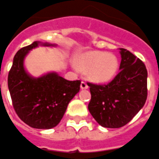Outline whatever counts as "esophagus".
<instances>
[{
	"label": "esophagus",
	"mask_w": 159,
	"mask_h": 159,
	"mask_svg": "<svg viewBox=\"0 0 159 159\" xmlns=\"http://www.w3.org/2000/svg\"><path fill=\"white\" fill-rule=\"evenodd\" d=\"M81 88H82V89H88V83H87L86 82H84V81H82V82H81Z\"/></svg>",
	"instance_id": "34e87169"
}]
</instances>
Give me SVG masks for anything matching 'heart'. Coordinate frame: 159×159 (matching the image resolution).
<instances>
[{"label":"heart","instance_id":"b5f03b06","mask_svg":"<svg viewBox=\"0 0 159 159\" xmlns=\"http://www.w3.org/2000/svg\"><path fill=\"white\" fill-rule=\"evenodd\" d=\"M81 70L88 71L96 82H106L112 79L118 69V60L112 53L93 51L80 56L77 61Z\"/></svg>","mask_w":159,"mask_h":159}]
</instances>
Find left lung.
Listing matches in <instances>:
<instances>
[{
  "instance_id": "obj_1",
  "label": "left lung",
  "mask_w": 159,
  "mask_h": 159,
  "mask_svg": "<svg viewBox=\"0 0 159 159\" xmlns=\"http://www.w3.org/2000/svg\"><path fill=\"white\" fill-rule=\"evenodd\" d=\"M119 73L107 85L88 82L92 98L88 110L103 128H118L133 119L147 100L148 71L129 51L120 48Z\"/></svg>"
}]
</instances>
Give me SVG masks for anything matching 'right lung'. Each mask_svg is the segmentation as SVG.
<instances>
[{"mask_svg":"<svg viewBox=\"0 0 159 159\" xmlns=\"http://www.w3.org/2000/svg\"><path fill=\"white\" fill-rule=\"evenodd\" d=\"M42 47H57L34 42L18 51L8 75V88L16 114L33 128L51 129L60 123L67 105L80 90L81 81H68L51 71L34 77L26 71L24 61L29 52Z\"/></svg>","mask_w":159,"mask_h":159,"instance_id":"obj_1","label":"right lung"}]
</instances>
